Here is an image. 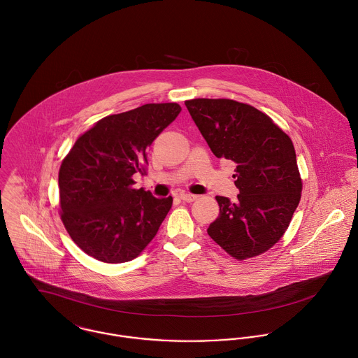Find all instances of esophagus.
Segmentation results:
<instances>
[{"label":"esophagus","mask_w":358,"mask_h":358,"mask_svg":"<svg viewBox=\"0 0 358 358\" xmlns=\"http://www.w3.org/2000/svg\"><path fill=\"white\" fill-rule=\"evenodd\" d=\"M179 197H180V200H183L186 203H193V201L197 200V196L196 194H190V193H180Z\"/></svg>","instance_id":"34e87169"}]
</instances>
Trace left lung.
Returning <instances> with one entry per match:
<instances>
[{"instance_id":"obj_1","label":"left lung","mask_w":358,"mask_h":358,"mask_svg":"<svg viewBox=\"0 0 358 358\" xmlns=\"http://www.w3.org/2000/svg\"><path fill=\"white\" fill-rule=\"evenodd\" d=\"M217 158L236 164L238 201L217 196L210 238L238 261L268 251L285 235L303 182L290 137L266 114L229 99L185 101Z\"/></svg>"}]
</instances>
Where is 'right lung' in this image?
<instances>
[{"instance_id":"obj_1","label":"right lung","mask_w":358,"mask_h":358,"mask_svg":"<svg viewBox=\"0 0 358 358\" xmlns=\"http://www.w3.org/2000/svg\"><path fill=\"white\" fill-rule=\"evenodd\" d=\"M180 111L176 103H152L108 115L80 134L62 159L61 220L90 257L108 264L131 261L155 238L172 197L134 189L133 175L145 173L147 147Z\"/></svg>"}]
</instances>
